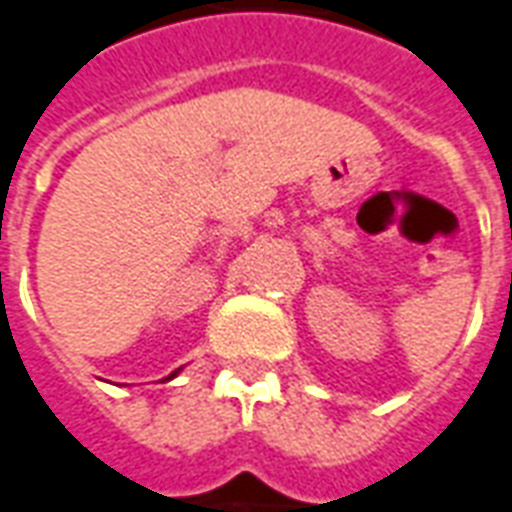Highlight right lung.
Returning a JSON list of instances; mask_svg holds the SVG:
<instances>
[{
	"label": "right lung",
	"instance_id": "add662e5",
	"mask_svg": "<svg viewBox=\"0 0 512 512\" xmlns=\"http://www.w3.org/2000/svg\"><path fill=\"white\" fill-rule=\"evenodd\" d=\"M179 372H181V369H176V372H170V375L165 380H173V378H176V375H179Z\"/></svg>",
	"mask_w": 512,
	"mask_h": 512
}]
</instances>
